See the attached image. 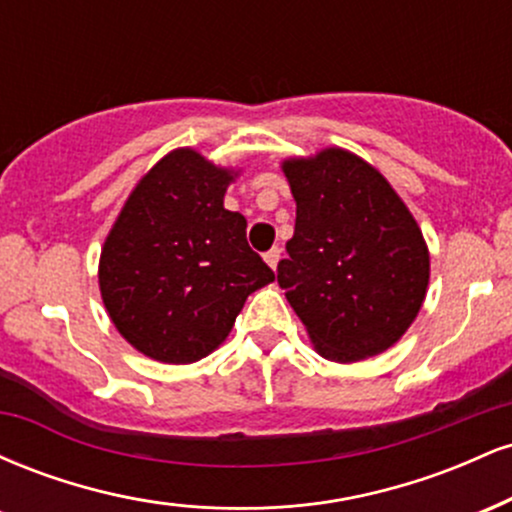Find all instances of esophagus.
Segmentation results:
<instances>
[{
	"instance_id": "1",
	"label": "esophagus",
	"mask_w": 512,
	"mask_h": 512,
	"mask_svg": "<svg viewBox=\"0 0 512 512\" xmlns=\"http://www.w3.org/2000/svg\"><path fill=\"white\" fill-rule=\"evenodd\" d=\"M279 260H281V250L279 248H272L269 252H264V262H267L272 269H276Z\"/></svg>"
}]
</instances>
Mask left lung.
<instances>
[{"instance_id": "obj_1", "label": "left lung", "mask_w": 512, "mask_h": 512, "mask_svg": "<svg viewBox=\"0 0 512 512\" xmlns=\"http://www.w3.org/2000/svg\"><path fill=\"white\" fill-rule=\"evenodd\" d=\"M296 199L289 260L276 267L286 301L317 354L337 363L399 342L424 305L428 248L407 204L380 170L351 151L286 158Z\"/></svg>"}]
</instances>
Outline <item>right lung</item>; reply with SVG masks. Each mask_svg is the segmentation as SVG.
Listing matches in <instances>:
<instances>
[{"mask_svg":"<svg viewBox=\"0 0 512 512\" xmlns=\"http://www.w3.org/2000/svg\"><path fill=\"white\" fill-rule=\"evenodd\" d=\"M236 175L195 149L170 151L137 182L105 238L103 305L117 332L154 361L211 354L250 293L274 281L250 250L245 216L223 209Z\"/></svg>","mask_w":512,"mask_h":512,"instance_id":"1","label":"right lung"}]
</instances>
